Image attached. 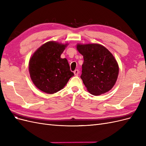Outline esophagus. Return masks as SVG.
Returning a JSON list of instances; mask_svg holds the SVG:
<instances>
[{"mask_svg": "<svg viewBox=\"0 0 146 146\" xmlns=\"http://www.w3.org/2000/svg\"><path fill=\"white\" fill-rule=\"evenodd\" d=\"M74 74H75V76H78L79 73H80V71H79L78 69H76V70H75L74 71Z\"/></svg>", "mask_w": 146, "mask_h": 146, "instance_id": "34e87169", "label": "esophagus"}]
</instances>
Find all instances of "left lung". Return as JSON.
Instances as JSON below:
<instances>
[{"mask_svg":"<svg viewBox=\"0 0 146 146\" xmlns=\"http://www.w3.org/2000/svg\"><path fill=\"white\" fill-rule=\"evenodd\" d=\"M77 48L83 56L80 77L88 92L98 96L112 89L117 78L119 66L111 53L99 44H78Z\"/></svg>","mask_w":146,"mask_h":146,"instance_id":"8db88e82","label":"left lung"}]
</instances>
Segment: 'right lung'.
Wrapping results in <instances>:
<instances>
[{"instance_id":"add662e5","label":"right lung","mask_w":146,"mask_h":146,"mask_svg":"<svg viewBox=\"0 0 146 146\" xmlns=\"http://www.w3.org/2000/svg\"><path fill=\"white\" fill-rule=\"evenodd\" d=\"M66 46L67 44L48 41L39 47L30 58V76L39 90L47 94L55 93L74 76L67 59L60 57Z\"/></svg>"}]
</instances>
